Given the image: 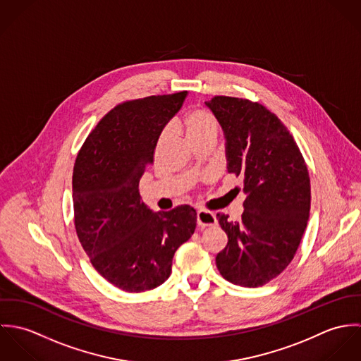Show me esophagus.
I'll return each mask as SVG.
<instances>
[{
	"label": "esophagus",
	"mask_w": 361,
	"mask_h": 361,
	"mask_svg": "<svg viewBox=\"0 0 361 361\" xmlns=\"http://www.w3.org/2000/svg\"><path fill=\"white\" fill-rule=\"evenodd\" d=\"M197 225L200 228L216 225V216L212 212H208V211H204V209H199L197 211Z\"/></svg>",
	"instance_id": "obj_1"
}]
</instances>
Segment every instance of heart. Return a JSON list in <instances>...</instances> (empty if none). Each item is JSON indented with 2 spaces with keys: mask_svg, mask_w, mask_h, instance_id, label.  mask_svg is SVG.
Segmentation results:
<instances>
[{
  "mask_svg": "<svg viewBox=\"0 0 361 361\" xmlns=\"http://www.w3.org/2000/svg\"><path fill=\"white\" fill-rule=\"evenodd\" d=\"M182 128L188 139L193 143L199 139L207 136H216L218 133V122L215 116L204 108L192 109L182 121ZM169 133V128H165L162 132V137Z\"/></svg>",
  "mask_w": 361,
  "mask_h": 361,
  "instance_id": "b5f03b06",
  "label": "heart"
}]
</instances>
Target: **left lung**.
I'll return each instance as SVG.
<instances>
[{"label":"left lung","instance_id":"1","mask_svg":"<svg viewBox=\"0 0 361 361\" xmlns=\"http://www.w3.org/2000/svg\"><path fill=\"white\" fill-rule=\"evenodd\" d=\"M206 105L225 135L226 169L243 178L242 221L216 214L228 235L216 255L229 282L258 288L278 276L295 257L310 215V178L293 136L264 105L216 96Z\"/></svg>","mask_w":361,"mask_h":361}]
</instances>
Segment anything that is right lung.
Masks as SVG:
<instances>
[{"label": "right lung", "mask_w": 361, "mask_h": 361, "mask_svg": "<svg viewBox=\"0 0 361 361\" xmlns=\"http://www.w3.org/2000/svg\"><path fill=\"white\" fill-rule=\"evenodd\" d=\"M186 96L179 92L116 105L76 157L72 197L78 238L97 272L125 292L164 283L175 252L196 229L193 207L154 212L139 193L158 137Z\"/></svg>", "instance_id": "obj_1"}]
</instances>
